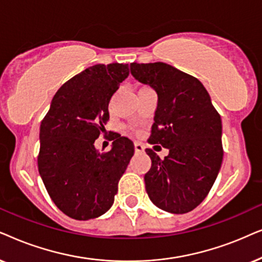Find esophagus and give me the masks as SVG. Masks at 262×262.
<instances>
[{"label": "esophagus", "mask_w": 262, "mask_h": 262, "mask_svg": "<svg viewBox=\"0 0 262 262\" xmlns=\"http://www.w3.org/2000/svg\"><path fill=\"white\" fill-rule=\"evenodd\" d=\"M134 149L137 153H140V152H144V146H142L140 142H135L134 144Z\"/></svg>", "instance_id": "34e87169"}]
</instances>
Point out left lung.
Segmentation results:
<instances>
[{
  "instance_id": "1",
  "label": "left lung",
  "mask_w": 262,
  "mask_h": 262,
  "mask_svg": "<svg viewBox=\"0 0 262 262\" xmlns=\"http://www.w3.org/2000/svg\"><path fill=\"white\" fill-rule=\"evenodd\" d=\"M130 73L158 96L148 142L169 149L160 159L146 148L152 160L144 177L146 191L160 210L187 213L207 196L221 170V116L204 85L172 66L134 62Z\"/></svg>"
}]
</instances>
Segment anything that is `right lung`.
<instances>
[{
    "instance_id": "add662e5",
    "label": "right lung",
    "mask_w": 262,
    "mask_h": 262,
    "mask_svg": "<svg viewBox=\"0 0 262 262\" xmlns=\"http://www.w3.org/2000/svg\"><path fill=\"white\" fill-rule=\"evenodd\" d=\"M128 75V64L89 67L60 87L40 123L39 175L56 206L76 221L110 210L134 155L132 140L117 133L110 151L95 147L105 132L111 97Z\"/></svg>"
}]
</instances>
